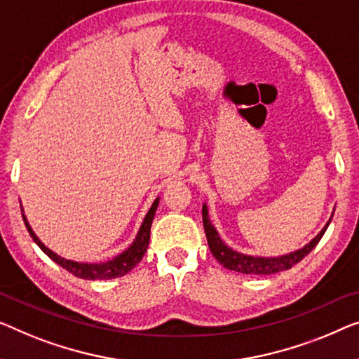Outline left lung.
<instances>
[{"label":"left lung","mask_w":359,"mask_h":359,"mask_svg":"<svg viewBox=\"0 0 359 359\" xmlns=\"http://www.w3.org/2000/svg\"><path fill=\"white\" fill-rule=\"evenodd\" d=\"M329 224L330 221L325 224L323 231H320L308 245H304L302 250L279 256V258H259V256H248V255L237 253L235 250L229 248L227 245L222 242L221 237H219L216 229L212 227L210 217H208V208L206 205H203V226H205L208 245H210L212 256L224 267H227V269L235 271V272H240V274L267 276V274H276V272L290 269L292 266L299 263V261H302L309 251L316 247L319 240L323 238L325 229L329 227Z\"/></svg>","instance_id":"8db88e82"}]
</instances>
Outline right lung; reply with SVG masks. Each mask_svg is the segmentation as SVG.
Instances as JSON below:
<instances>
[{
	"label": "right lung",
	"instance_id": "1",
	"mask_svg": "<svg viewBox=\"0 0 359 359\" xmlns=\"http://www.w3.org/2000/svg\"><path fill=\"white\" fill-rule=\"evenodd\" d=\"M158 203H159V198H156L151 205V208H149V211L147 212L145 219H143V224H142L140 231H138V233H137L135 240H133V243L124 251V253H121L119 256H116V258L106 261V263H95V264L77 263V261L61 258L60 255H56L55 251H51L50 248L45 247V245L40 242V238L36 237L35 232L32 231V227L29 226V222H27L24 214H22V217H24L25 227H27V231H29L30 237L34 238V242L43 250V253L48 255V258H51L55 263H57L76 277H80V279L106 280V279H116V277L126 276L127 272H130L133 267L140 263L143 255L147 253V248L149 243V231H151V222H153L154 212H156V210H158Z\"/></svg>",
	"mask_w": 359,
	"mask_h": 359
}]
</instances>
